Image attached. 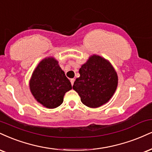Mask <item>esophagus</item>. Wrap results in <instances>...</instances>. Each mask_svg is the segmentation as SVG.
<instances>
[{
	"instance_id": "obj_1",
	"label": "esophagus",
	"mask_w": 152,
	"mask_h": 152,
	"mask_svg": "<svg viewBox=\"0 0 152 152\" xmlns=\"http://www.w3.org/2000/svg\"><path fill=\"white\" fill-rule=\"evenodd\" d=\"M74 81H75V79L74 78H71V79H70V81H71V85H74Z\"/></svg>"
}]
</instances>
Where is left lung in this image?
Wrapping results in <instances>:
<instances>
[{
  "label": "left lung",
  "mask_w": 152,
  "mask_h": 152,
  "mask_svg": "<svg viewBox=\"0 0 152 152\" xmlns=\"http://www.w3.org/2000/svg\"><path fill=\"white\" fill-rule=\"evenodd\" d=\"M79 74L73 89L81 97L83 104L96 108L110 100L118 87V76L108 60L93 54L81 65Z\"/></svg>",
  "instance_id": "left-lung-1"
}]
</instances>
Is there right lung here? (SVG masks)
Returning <instances> with one entry per match:
<instances>
[{
  "label": "right lung",
  "mask_w": 152,
  "mask_h": 152,
  "mask_svg": "<svg viewBox=\"0 0 152 152\" xmlns=\"http://www.w3.org/2000/svg\"><path fill=\"white\" fill-rule=\"evenodd\" d=\"M29 86L34 99L49 109L61 105L65 94L72 88L64 71L53 56L43 58L38 64L32 72Z\"/></svg>",
  "instance_id": "obj_1"
}]
</instances>
